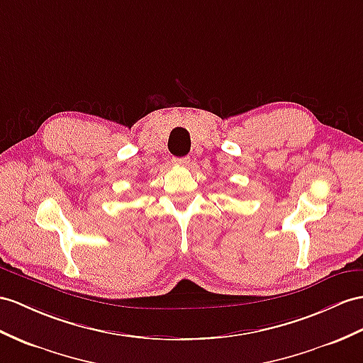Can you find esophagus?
I'll return each instance as SVG.
<instances>
[{
	"label": "esophagus",
	"mask_w": 363,
	"mask_h": 363,
	"mask_svg": "<svg viewBox=\"0 0 363 363\" xmlns=\"http://www.w3.org/2000/svg\"><path fill=\"white\" fill-rule=\"evenodd\" d=\"M172 163L179 164V166H184V164L189 163V157H177V158H174Z\"/></svg>",
	"instance_id": "obj_1"
}]
</instances>
